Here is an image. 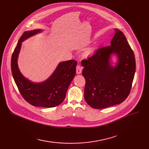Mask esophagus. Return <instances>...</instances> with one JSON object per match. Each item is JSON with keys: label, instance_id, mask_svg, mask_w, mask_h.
Segmentation results:
<instances>
[{"label": "esophagus", "instance_id": "34e87169", "mask_svg": "<svg viewBox=\"0 0 149 149\" xmlns=\"http://www.w3.org/2000/svg\"><path fill=\"white\" fill-rule=\"evenodd\" d=\"M82 71V68L80 65H77L76 67V73L77 74H80Z\"/></svg>", "mask_w": 149, "mask_h": 149}]
</instances>
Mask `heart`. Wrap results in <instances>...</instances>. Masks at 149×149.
I'll list each match as a JSON object with an SVG mask.
<instances>
[{
	"instance_id": "b5f03b06",
	"label": "heart",
	"mask_w": 149,
	"mask_h": 149,
	"mask_svg": "<svg viewBox=\"0 0 149 149\" xmlns=\"http://www.w3.org/2000/svg\"><path fill=\"white\" fill-rule=\"evenodd\" d=\"M93 48H91V49H89L88 51V52H87V54H90L93 51Z\"/></svg>"
}]
</instances>
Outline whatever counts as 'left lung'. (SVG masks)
<instances>
[{
  "mask_svg": "<svg viewBox=\"0 0 149 149\" xmlns=\"http://www.w3.org/2000/svg\"><path fill=\"white\" fill-rule=\"evenodd\" d=\"M111 46L98 49L88 60L81 61L86 80L84 99L94 109L119 104L127 98L135 75L134 52L121 31L114 29ZM117 60L113 64L112 57Z\"/></svg>",
  "mask_w": 149,
  "mask_h": 149,
  "instance_id": "left-lung-1",
  "label": "left lung"
}]
</instances>
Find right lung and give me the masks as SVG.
<instances>
[{
  "instance_id": "add662e5",
  "label": "right lung",
  "mask_w": 149,
  "mask_h": 149,
  "mask_svg": "<svg viewBox=\"0 0 149 149\" xmlns=\"http://www.w3.org/2000/svg\"><path fill=\"white\" fill-rule=\"evenodd\" d=\"M42 31L43 29H38L23 34L13 54L11 72L21 95L27 102L36 107H54L65 100L67 90L75 75L77 62L74 60L60 62L48 79L42 82H33L26 78L18 66L22 43Z\"/></svg>"
}]
</instances>
